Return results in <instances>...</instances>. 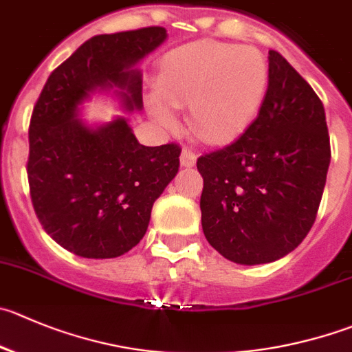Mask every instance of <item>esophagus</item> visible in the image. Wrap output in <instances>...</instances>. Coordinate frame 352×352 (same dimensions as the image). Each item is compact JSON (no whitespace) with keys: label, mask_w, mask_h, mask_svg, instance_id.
Here are the masks:
<instances>
[{"label":"esophagus","mask_w":352,"mask_h":352,"mask_svg":"<svg viewBox=\"0 0 352 352\" xmlns=\"http://www.w3.org/2000/svg\"><path fill=\"white\" fill-rule=\"evenodd\" d=\"M179 160H182V166L192 167V166H195L197 155H195V152H192V150L186 148L185 146V148L182 150V157H179Z\"/></svg>","instance_id":"34e87169"}]
</instances>
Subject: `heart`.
Segmentation results:
<instances>
[{
    "mask_svg": "<svg viewBox=\"0 0 352 352\" xmlns=\"http://www.w3.org/2000/svg\"><path fill=\"white\" fill-rule=\"evenodd\" d=\"M266 58L252 46L195 41L174 48L159 67L150 112L173 128V107L188 105L192 129L206 142L239 136L259 112L267 89Z\"/></svg>",
    "mask_w": 352,
    "mask_h": 352,
    "instance_id": "1",
    "label": "heart"
}]
</instances>
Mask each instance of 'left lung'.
<instances>
[{
  "mask_svg": "<svg viewBox=\"0 0 352 352\" xmlns=\"http://www.w3.org/2000/svg\"><path fill=\"white\" fill-rule=\"evenodd\" d=\"M267 72L256 119L230 145L197 160L204 235L221 256L249 266L280 259L306 239L332 155L313 88L274 50Z\"/></svg>",
  "mask_w": 352,
  "mask_h": 352,
  "instance_id": "8db88e82",
  "label": "left lung"
}]
</instances>
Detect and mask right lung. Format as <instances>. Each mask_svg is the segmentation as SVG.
Here are the masks:
<instances>
[{"label": "right lung", "mask_w": 352, "mask_h": 352, "mask_svg": "<svg viewBox=\"0 0 352 352\" xmlns=\"http://www.w3.org/2000/svg\"><path fill=\"white\" fill-rule=\"evenodd\" d=\"M166 36L153 25L88 39L50 74L32 110V207L45 232L76 256L109 259L131 250L178 173V143L145 146L124 117L98 129L78 117L95 88H119L126 109H142V74L133 67Z\"/></svg>", "instance_id": "add662e5"}]
</instances>
